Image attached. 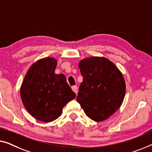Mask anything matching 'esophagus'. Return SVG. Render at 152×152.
Masks as SVG:
<instances>
[{
    "label": "esophagus",
    "mask_w": 152,
    "mask_h": 152,
    "mask_svg": "<svg viewBox=\"0 0 152 152\" xmlns=\"http://www.w3.org/2000/svg\"><path fill=\"white\" fill-rule=\"evenodd\" d=\"M72 90L75 92L76 94H77V93H78V87H77L76 85H74V86L72 87Z\"/></svg>",
    "instance_id": "esophagus-1"
}]
</instances>
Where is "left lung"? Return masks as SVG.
I'll return each mask as SVG.
<instances>
[{"mask_svg": "<svg viewBox=\"0 0 152 152\" xmlns=\"http://www.w3.org/2000/svg\"><path fill=\"white\" fill-rule=\"evenodd\" d=\"M83 76L76 100L85 114L101 122L118 110L125 95L123 74L116 65L104 57L92 56L79 62Z\"/></svg>", "mask_w": 152, "mask_h": 152, "instance_id": "1", "label": "left lung"}]
</instances>
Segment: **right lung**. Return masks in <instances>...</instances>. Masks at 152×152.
Wrapping results in <instances>:
<instances>
[{
    "label": "right lung",
    "instance_id": "obj_1",
    "mask_svg": "<svg viewBox=\"0 0 152 152\" xmlns=\"http://www.w3.org/2000/svg\"><path fill=\"white\" fill-rule=\"evenodd\" d=\"M54 58L38 60L29 67L20 87V97L34 118L49 123L57 119L63 109L76 98L63 74H56Z\"/></svg>",
    "mask_w": 152,
    "mask_h": 152
}]
</instances>
